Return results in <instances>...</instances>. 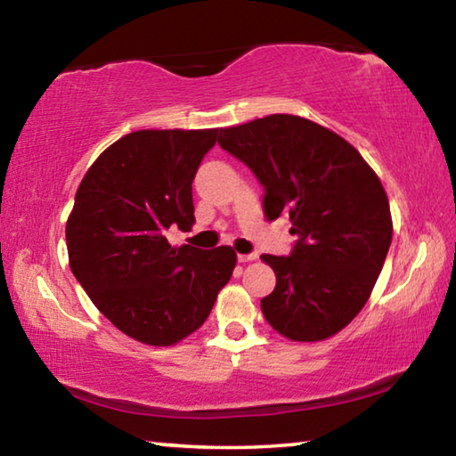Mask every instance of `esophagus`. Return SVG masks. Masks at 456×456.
Instances as JSON below:
<instances>
[{
  "mask_svg": "<svg viewBox=\"0 0 456 456\" xmlns=\"http://www.w3.org/2000/svg\"><path fill=\"white\" fill-rule=\"evenodd\" d=\"M256 257H257L256 253H247V256H245V253H239V256H237L239 264H249V261H253Z\"/></svg>",
  "mask_w": 456,
  "mask_h": 456,
  "instance_id": "1",
  "label": "esophagus"
}]
</instances>
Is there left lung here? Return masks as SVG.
<instances>
[{
  "instance_id": "8db88e82",
  "label": "left lung",
  "mask_w": 456,
  "mask_h": 456,
  "mask_svg": "<svg viewBox=\"0 0 456 456\" xmlns=\"http://www.w3.org/2000/svg\"><path fill=\"white\" fill-rule=\"evenodd\" d=\"M221 149L264 184L269 221L288 215L289 257L261 256L277 283L261 312L277 334L320 342L366 305L392 241V215L378 175L334 130L293 114H269L219 130Z\"/></svg>"
}]
</instances>
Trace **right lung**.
<instances>
[{"label": "right lung", "instance_id": "1", "mask_svg": "<svg viewBox=\"0 0 456 456\" xmlns=\"http://www.w3.org/2000/svg\"><path fill=\"white\" fill-rule=\"evenodd\" d=\"M219 128L136 130L84 175L66 221L76 280L122 334L175 346L209 318L233 275L229 245L173 247L167 231L195 223L192 179Z\"/></svg>", "mask_w": 456, "mask_h": 456}]
</instances>
